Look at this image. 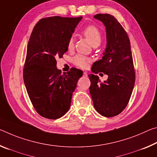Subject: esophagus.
I'll list each match as a JSON object with an SVG mask.
<instances>
[{
  "mask_svg": "<svg viewBox=\"0 0 157 157\" xmlns=\"http://www.w3.org/2000/svg\"><path fill=\"white\" fill-rule=\"evenodd\" d=\"M87 75H88L87 73H86V72H84V73H83V76L84 77H87Z\"/></svg>",
  "mask_w": 157,
  "mask_h": 157,
  "instance_id": "1",
  "label": "esophagus"
}]
</instances>
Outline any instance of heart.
Here are the masks:
<instances>
[{
  "mask_svg": "<svg viewBox=\"0 0 157 157\" xmlns=\"http://www.w3.org/2000/svg\"><path fill=\"white\" fill-rule=\"evenodd\" d=\"M83 36L88 40L92 46L99 45L101 42V33L98 28L94 25H89L84 28L82 31ZM74 46L73 38H71L68 42V48L72 49ZM73 63L75 65L82 68H86L91 63V59L89 57L82 55V54H77L75 56L73 59Z\"/></svg>",
  "mask_w": 157,
  "mask_h": 157,
  "instance_id": "1",
  "label": "heart"
}]
</instances>
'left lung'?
I'll list each match as a JSON object with an SVG mask.
<instances>
[{"label": "left lung", "instance_id": "1", "mask_svg": "<svg viewBox=\"0 0 157 157\" xmlns=\"http://www.w3.org/2000/svg\"><path fill=\"white\" fill-rule=\"evenodd\" d=\"M94 18L105 25L107 47L102 59L94 63L91 71L96 74L103 73L108 78L101 82L98 76L89 74V91L96 110L104 117H112L125 109L135 84L130 40L127 33L114 16L97 14Z\"/></svg>", "mask_w": 157, "mask_h": 157}]
</instances>
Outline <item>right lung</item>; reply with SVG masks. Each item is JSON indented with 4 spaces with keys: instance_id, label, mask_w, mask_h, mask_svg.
Instances as JSON below:
<instances>
[{
    "instance_id": "obj_1",
    "label": "right lung",
    "mask_w": 157,
    "mask_h": 157,
    "mask_svg": "<svg viewBox=\"0 0 157 157\" xmlns=\"http://www.w3.org/2000/svg\"><path fill=\"white\" fill-rule=\"evenodd\" d=\"M82 17L59 16L41 19L30 37L23 77L27 93L40 115L49 119L63 116L82 71L72 68L61 73L57 58L68 51V42Z\"/></svg>"
}]
</instances>
